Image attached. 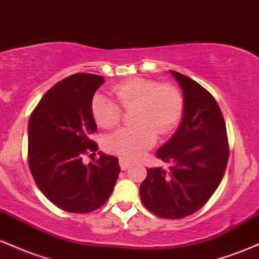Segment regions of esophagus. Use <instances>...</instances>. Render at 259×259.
<instances>
[{
	"instance_id": "1",
	"label": "esophagus",
	"mask_w": 259,
	"mask_h": 259,
	"mask_svg": "<svg viewBox=\"0 0 259 259\" xmlns=\"http://www.w3.org/2000/svg\"><path fill=\"white\" fill-rule=\"evenodd\" d=\"M119 165H120V168L123 169V170H126V169H129L130 167H132L133 163H130L129 160H126L124 158H120L119 159Z\"/></svg>"
}]
</instances>
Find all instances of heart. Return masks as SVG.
Returning <instances> with one entry per match:
<instances>
[{"label":"heart","mask_w":259,"mask_h":259,"mask_svg":"<svg viewBox=\"0 0 259 259\" xmlns=\"http://www.w3.org/2000/svg\"><path fill=\"white\" fill-rule=\"evenodd\" d=\"M112 95L123 108H135L133 120L136 125L118 130L105 140L106 150L121 158L141 157L156 144L157 134L163 136L173 132L183 115V95L171 84L132 78L113 86ZM119 105L109 97L95 95L91 112L96 123L105 129L117 126L123 117Z\"/></svg>","instance_id":"obj_1"}]
</instances>
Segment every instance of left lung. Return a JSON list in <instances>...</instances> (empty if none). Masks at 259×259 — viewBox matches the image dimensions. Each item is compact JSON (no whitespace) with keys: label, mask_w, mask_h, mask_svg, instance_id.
<instances>
[{"label":"left lung","mask_w":259,"mask_h":259,"mask_svg":"<svg viewBox=\"0 0 259 259\" xmlns=\"http://www.w3.org/2000/svg\"><path fill=\"white\" fill-rule=\"evenodd\" d=\"M184 94L179 129L157 150L168 169L148 168L140 197L160 218L181 219L207 203L224 177L229 144L224 118L214 97L195 80L170 70Z\"/></svg>","instance_id":"left-lung-1"}]
</instances>
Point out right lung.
<instances>
[{
	"instance_id": "add662e5",
	"label": "right lung",
	"mask_w": 259,
	"mask_h": 259,
	"mask_svg": "<svg viewBox=\"0 0 259 259\" xmlns=\"http://www.w3.org/2000/svg\"><path fill=\"white\" fill-rule=\"evenodd\" d=\"M103 82L105 78L96 74H73L44 95L29 119L32 178L55 206L70 213L102 207L120 171L117 157L101 152L95 163H82V154L99 150L91 140L96 132L91 102Z\"/></svg>"
}]
</instances>
